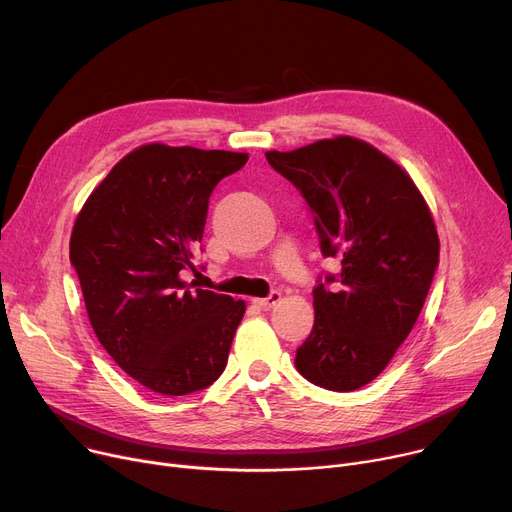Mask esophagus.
Masks as SVG:
<instances>
[{
    "label": "esophagus",
    "mask_w": 512,
    "mask_h": 512,
    "mask_svg": "<svg viewBox=\"0 0 512 512\" xmlns=\"http://www.w3.org/2000/svg\"><path fill=\"white\" fill-rule=\"evenodd\" d=\"M280 301H282V292H278V290L267 294L265 299H255V303H257L259 307H263V309H272V307H276Z\"/></svg>",
    "instance_id": "1"
}]
</instances>
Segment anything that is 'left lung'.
Listing matches in <instances>:
<instances>
[{
    "mask_svg": "<svg viewBox=\"0 0 512 512\" xmlns=\"http://www.w3.org/2000/svg\"><path fill=\"white\" fill-rule=\"evenodd\" d=\"M265 157L307 201L321 255L340 259L338 274L317 278L313 330L294 365L319 388L359 390L384 371L423 309L440 257L432 213L409 174L359 139Z\"/></svg>",
    "mask_w": 512,
    "mask_h": 512,
    "instance_id": "1",
    "label": "left lung"
}]
</instances>
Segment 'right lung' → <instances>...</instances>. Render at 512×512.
<instances>
[{
    "label": "right lung",
    "instance_id": "add662e5",
    "mask_svg": "<svg viewBox=\"0 0 512 512\" xmlns=\"http://www.w3.org/2000/svg\"><path fill=\"white\" fill-rule=\"evenodd\" d=\"M247 153L145 145L128 153L78 213L70 263L101 346L147 390L184 396L228 363L245 301L184 282L197 272L209 197Z\"/></svg>",
    "mask_w": 512,
    "mask_h": 512
}]
</instances>
